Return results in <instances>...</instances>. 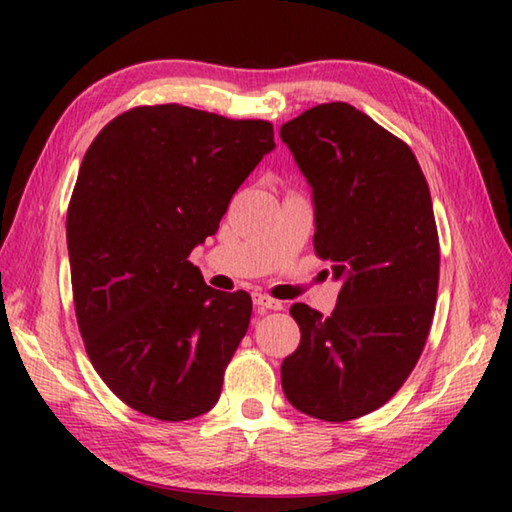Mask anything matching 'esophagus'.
I'll return each mask as SVG.
<instances>
[{"label": "esophagus", "mask_w": 512, "mask_h": 512, "mask_svg": "<svg viewBox=\"0 0 512 512\" xmlns=\"http://www.w3.org/2000/svg\"><path fill=\"white\" fill-rule=\"evenodd\" d=\"M253 296H255V300L259 302V305H266V307H280L282 305V298H280V293H277L273 287H268V289H255L253 291Z\"/></svg>", "instance_id": "obj_1"}]
</instances>
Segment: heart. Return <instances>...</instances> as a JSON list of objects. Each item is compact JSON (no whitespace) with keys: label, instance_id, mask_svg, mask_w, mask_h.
<instances>
[{"label":"heart","instance_id":"1","mask_svg":"<svg viewBox=\"0 0 512 512\" xmlns=\"http://www.w3.org/2000/svg\"><path fill=\"white\" fill-rule=\"evenodd\" d=\"M287 203H289V201H287ZM287 203H284V205H287Z\"/></svg>","mask_w":512,"mask_h":512}]
</instances>
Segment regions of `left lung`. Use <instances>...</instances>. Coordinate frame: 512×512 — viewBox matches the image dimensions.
Instances as JSON below:
<instances>
[{"label":"left lung","instance_id":"1","mask_svg":"<svg viewBox=\"0 0 512 512\" xmlns=\"http://www.w3.org/2000/svg\"><path fill=\"white\" fill-rule=\"evenodd\" d=\"M273 146L268 121L164 103L121 112L85 153L67 207L76 323L131 409L180 422L219 402L253 300L189 253Z\"/></svg>","mask_w":512,"mask_h":512}]
</instances>
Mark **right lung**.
Returning a JSON list of instances; mask_svg holds the SVG:
<instances>
[{
  "instance_id": "1",
  "label": "right lung",
  "mask_w": 512,
  "mask_h": 512,
  "mask_svg": "<svg viewBox=\"0 0 512 512\" xmlns=\"http://www.w3.org/2000/svg\"><path fill=\"white\" fill-rule=\"evenodd\" d=\"M280 137L314 189V250L339 289L327 314L293 316L282 388L300 413L348 422L391 400L427 343L440 277L429 187L409 146L350 103H320Z\"/></svg>"
}]
</instances>
